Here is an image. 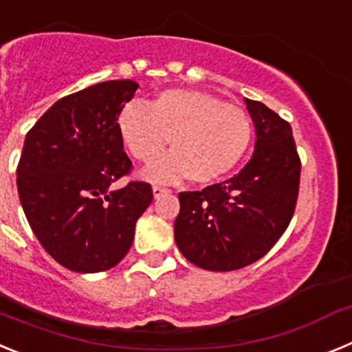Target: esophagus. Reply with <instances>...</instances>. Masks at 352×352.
Returning a JSON list of instances; mask_svg holds the SVG:
<instances>
[{
	"instance_id": "esophagus-1",
	"label": "esophagus",
	"mask_w": 352,
	"mask_h": 352,
	"mask_svg": "<svg viewBox=\"0 0 352 352\" xmlns=\"http://www.w3.org/2000/svg\"><path fill=\"white\" fill-rule=\"evenodd\" d=\"M166 194H169V188H166V186H158V185L153 186V195H155V199L162 197V195H166Z\"/></svg>"
}]
</instances>
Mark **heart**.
Masks as SVG:
<instances>
[{"instance_id": "obj_1", "label": "heart", "mask_w": 352, "mask_h": 352, "mask_svg": "<svg viewBox=\"0 0 352 352\" xmlns=\"http://www.w3.org/2000/svg\"><path fill=\"white\" fill-rule=\"evenodd\" d=\"M118 130L135 160L151 164L170 141L174 153L146 170L153 182L188 176L208 185L243 160L252 141V123L243 109L197 89H167L149 107L130 104L118 118Z\"/></svg>"}]
</instances>
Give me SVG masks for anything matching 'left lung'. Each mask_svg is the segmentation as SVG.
Here are the masks:
<instances>
[{"instance_id": "8db88e82", "label": "left lung", "mask_w": 352, "mask_h": 352, "mask_svg": "<svg viewBox=\"0 0 352 352\" xmlns=\"http://www.w3.org/2000/svg\"><path fill=\"white\" fill-rule=\"evenodd\" d=\"M256 125V149L232 178L179 194L174 238L192 264L232 272L273 248L291 222L300 192L301 160L292 129L275 111L245 98Z\"/></svg>"}]
</instances>
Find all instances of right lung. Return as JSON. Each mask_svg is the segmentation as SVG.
Returning <instances> with one entry per match:
<instances>
[{
	"label": "right lung",
	"mask_w": 352,
	"mask_h": 352,
	"mask_svg": "<svg viewBox=\"0 0 352 352\" xmlns=\"http://www.w3.org/2000/svg\"><path fill=\"white\" fill-rule=\"evenodd\" d=\"M138 88L133 80H105L63 96L24 139L19 199L40 245L70 272L116 266L153 201L146 182L111 190L132 173L118 118Z\"/></svg>",
	"instance_id": "right-lung-1"
}]
</instances>
